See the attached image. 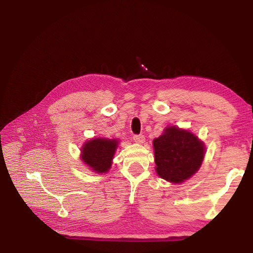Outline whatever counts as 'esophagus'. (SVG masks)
Here are the masks:
<instances>
[{
  "label": "esophagus",
  "instance_id": "esophagus-1",
  "mask_svg": "<svg viewBox=\"0 0 253 253\" xmlns=\"http://www.w3.org/2000/svg\"><path fill=\"white\" fill-rule=\"evenodd\" d=\"M133 139H134V141H135V142H137V143H143V142H144V140H145L144 136H143L142 134H139V135H134Z\"/></svg>",
  "mask_w": 253,
  "mask_h": 253
}]
</instances>
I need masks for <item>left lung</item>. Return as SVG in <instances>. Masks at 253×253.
Here are the masks:
<instances>
[{"mask_svg":"<svg viewBox=\"0 0 253 253\" xmlns=\"http://www.w3.org/2000/svg\"><path fill=\"white\" fill-rule=\"evenodd\" d=\"M153 145L157 174L172 182L191 177L200 169L205 156L203 142L192 133L175 126L167 127Z\"/></svg>","mask_w":253,"mask_h":253,"instance_id":"1","label":"left lung"}]
</instances>
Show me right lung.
<instances>
[{"label": "right lung", "instance_id": "1", "mask_svg": "<svg viewBox=\"0 0 253 253\" xmlns=\"http://www.w3.org/2000/svg\"><path fill=\"white\" fill-rule=\"evenodd\" d=\"M117 139L95 138L84 143L82 160L97 173L108 172L117 148Z\"/></svg>", "mask_w": 253, "mask_h": 253}]
</instances>
